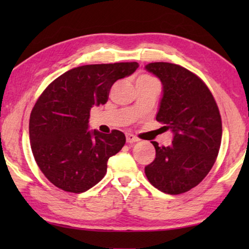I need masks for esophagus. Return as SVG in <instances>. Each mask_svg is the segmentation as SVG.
I'll list each match as a JSON object with an SVG mask.
<instances>
[{
	"label": "esophagus",
	"mask_w": 249,
	"mask_h": 249,
	"mask_svg": "<svg viewBox=\"0 0 249 249\" xmlns=\"http://www.w3.org/2000/svg\"><path fill=\"white\" fill-rule=\"evenodd\" d=\"M125 141H127L129 144H131V142H137L139 139L132 134H125Z\"/></svg>",
	"instance_id": "obj_1"
}]
</instances>
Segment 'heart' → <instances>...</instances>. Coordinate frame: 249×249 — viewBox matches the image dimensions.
Segmentation results:
<instances>
[{
	"label": "heart",
	"mask_w": 249,
	"mask_h": 249,
	"mask_svg": "<svg viewBox=\"0 0 249 249\" xmlns=\"http://www.w3.org/2000/svg\"><path fill=\"white\" fill-rule=\"evenodd\" d=\"M139 78H141V79H153L152 77H149V76H146V74H144V76H141V77H139Z\"/></svg>",
	"instance_id": "heart-1"
}]
</instances>
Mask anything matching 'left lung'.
<instances>
[{
    "label": "left lung",
    "mask_w": 249,
    "mask_h": 249,
    "mask_svg": "<svg viewBox=\"0 0 249 249\" xmlns=\"http://www.w3.org/2000/svg\"><path fill=\"white\" fill-rule=\"evenodd\" d=\"M145 69L162 83L156 120L173 134L172 144L155 147V160L145 175L155 188L178 195L207 176L219 154L222 122L219 107L203 80L186 68L154 62Z\"/></svg>",
    "instance_id": "obj_1"
}]
</instances>
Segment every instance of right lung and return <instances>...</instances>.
Masks as SVG:
<instances>
[{
	"label": "right lung",
	"mask_w": 249,
	"mask_h": 249,
	"mask_svg": "<svg viewBox=\"0 0 249 249\" xmlns=\"http://www.w3.org/2000/svg\"><path fill=\"white\" fill-rule=\"evenodd\" d=\"M137 62L87 64L73 68L43 91L29 120V139L37 165L57 188L84 193L104 178L107 161L124 147V132L89 130V112L107 102L115 81L128 77Z\"/></svg>",
	"instance_id": "add662e5"
}]
</instances>
